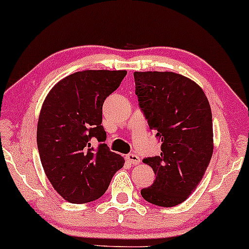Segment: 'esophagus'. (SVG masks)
Returning a JSON list of instances; mask_svg holds the SVG:
<instances>
[{
	"label": "esophagus",
	"instance_id": "34e87169",
	"mask_svg": "<svg viewBox=\"0 0 249 249\" xmlns=\"http://www.w3.org/2000/svg\"><path fill=\"white\" fill-rule=\"evenodd\" d=\"M125 160L129 164H133V166H136V164H139L140 162V158L136 154H133V153H130V154L127 155V158H125Z\"/></svg>",
	"mask_w": 249,
	"mask_h": 249
}]
</instances>
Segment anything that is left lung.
Wrapping results in <instances>:
<instances>
[{"label": "left lung", "mask_w": 249, "mask_h": 249, "mask_svg": "<svg viewBox=\"0 0 249 249\" xmlns=\"http://www.w3.org/2000/svg\"><path fill=\"white\" fill-rule=\"evenodd\" d=\"M135 94L149 128L161 142L160 156L144 158L155 181L141 195L173 207L183 202L202 178L213 154V121L205 93L172 71H135Z\"/></svg>", "instance_id": "left-lung-1"}]
</instances>
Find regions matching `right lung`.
Returning a JSON list of instances; mask_svg holds the SVG:
<instances>
[{
	"mask_svg": "<svg viewBox=\"0 0 249 249\" xmlns=\"http://www.w3.org/2000/svg\"><path fill=\"white\" fill-rule=\"evenodd\" d=\"M125 71H83L64 77L44 100L37 124V148L47 178L64 200L87 203L101 197L124 167L105 143L102 106ZM99 143L94 146L92 142Z\"/></svg>",
	"mask_w": 249,
	"mask_h": 249,
	"instance_id": "right-lung-1",
	"label": "right lung"
}]
</instances>
